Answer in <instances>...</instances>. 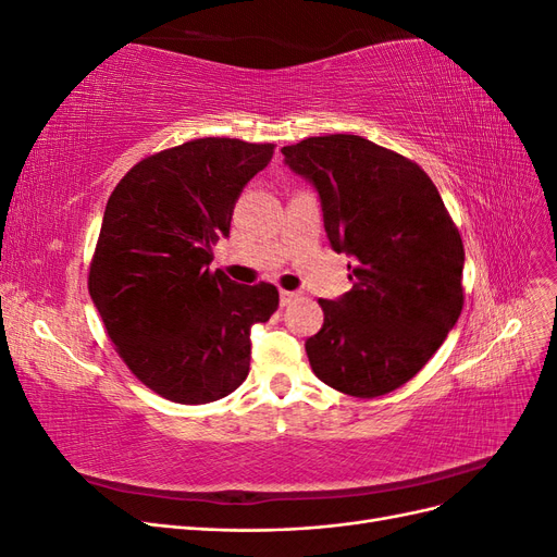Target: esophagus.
<instances>
[{
  "label": "esophagus",
  "mask_w": 557,
  "mask_h": 557,
  "mask_svg": "<svg viewBox=\"0 0 557 557\" xmlns=\"http://www.w3.org/2000/svg\"><path fill=\"white\" fill-rule=\"evenodd\" d=\"M295 299H299V293H295V290H281V305H283V307L293 305Z\"/></svg>",
  "instance_id": "esophagus-1"
}]
</instances>
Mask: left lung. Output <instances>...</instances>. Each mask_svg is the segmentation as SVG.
Wrapping results in <instances>:
<instances>
[{"instance_id": "obj_1", "label": "left lung", "mask_w": 557, "mask_h": 557, "mask_svg": "<svg viewBox=\"0 0 557 557\" xmlns=\"http://www.w3.org/2000/svg\"><path fill=\"white\" fill-rule=\"evenodd\" d=\"M281 153L315 185L332 248L352 258V288L336 301L318 299L325 323L307 339L313 374L350 397L393 393L460 318L458 225L413 160L364 137H309Z\"/></svg>"}]
</instances>
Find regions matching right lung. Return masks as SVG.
<instances>
[{
  "label": "right lung",
  "mask_w": 557,
  "mask_h": 557,
  "mask_svg": "<svg viewBox=\"0 0 557 557\" xmlns=\"http://www.w3.org/2000/svg\"><path fill=\"white\" fill-rule=\"evenodd\" d=\"M274 144L207 137L137 162L113 188L88 290L129 372L176 404H209L246 381L250 325L278 309L272 283L211 272L234 201Z\"/></svg>",
  "instance_id": "add662e5"
}]
</instances>
